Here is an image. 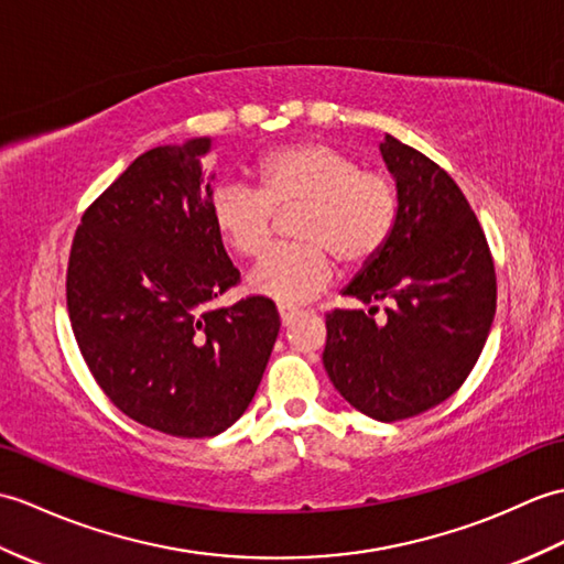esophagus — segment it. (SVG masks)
<instances>
[{
    "instance_id": "esophagus-1",
    "label": "esophagus",
    "mask_w": 564,
    "mask_h": 564,
    "mask_svg": "<svg viewBox=\"0 0 564 564\" xmlns=\"http://www.w3.org/2000/svg\"><path fill=\"white\" fill-rule=\"evenodd\" d=\"M300 310H295V307H279V317H281V324L283 326H291V324H295V319L300 317Z\"/></svg>"
}]
</instances>
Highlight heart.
<instances>
[{
    "mask_svg": "<svg viewBox=\"0 0 564 564\" xmlns=\"http://www.w3.org/2000/svg\"><path fill=\"white\" fill-rule=\"evenodd\" d=\"M254 173L259 189L242 182L216 187L212 220L235 254L257 257L271 240L273 208H303L293 230L303 245L276 247L247 276V291L281 307L310 303L334 281L330 253L348 271H358L394 235L401 212L394 182L360 170L352 155L329 143L279 147L261 155Z\"/></svg>",
    "mask_w": 564,
    "mask_h": 564,
    "instance_id": "b5f03b06",
    "label": "heart"
}]
</instances>
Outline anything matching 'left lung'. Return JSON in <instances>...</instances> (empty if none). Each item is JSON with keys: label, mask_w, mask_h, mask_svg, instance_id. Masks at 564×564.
<instances>
[{"label": "left lung", "mask_w": 564, "mask_h": 564, "mask_svg": "<svg viewBox=\"0 0 564 564\" xmlns=\"http://www.w3.org/2000/svg\"><path fill=\"white\" fill-rule=\"evenodd\" d=\"M379 153L399 189V223L341 291L372 307L326 314L322 360L352 409L394 423L464 384L488 341L497 283L486 235L456 182L391 134ZM379 299L392 303L382 323L373 319Z\"/></svg>", "instance_id": "obj_1"}]
</instances>
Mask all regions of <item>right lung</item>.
I'll return each mask as SVG.
<instances>
[{"label": "right lung", "mask_w": 564, "mask_h": 564, "mask_svg": "<svg viewBox=\"0 0 564 564\" xmlns=\"http://www.w3.org/2000/svg\"><path fill=\"white\" fill-rule=\"evenodd\" d=\"M214 139L159 147L88 206L74 235L67 307L108 399L175 437H214L252 403L281 319L267 297L208 303L238 283L212 220Z\"/></svg>", "instance_id": "right-lung-1"}]
</instances>
